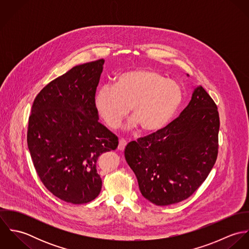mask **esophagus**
<instances>
[{
	"mask_svg": "<svg viewBox=\"0 0 249 249\" xmlns=\"http://www.w3.org/2000/svg\"><path fill=\"white\" fill-rule=\"evenodd\" d=\"M126 143H127V142H126L124 139H120L119 145H118V149H119V150H124V147H125V145H126Z\"/></svg>",
	"mask_w": 249,
	"mask_h": 249,
	"instance_id": "esophagus-1",
	"label": "esophagus"
}]
</instances>
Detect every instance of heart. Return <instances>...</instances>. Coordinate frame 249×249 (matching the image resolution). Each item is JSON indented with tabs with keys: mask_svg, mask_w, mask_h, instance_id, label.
<instances>
[{
	"mask_svg": "<svg viewBox=\"0 0 249 249\" xmlns=\"http://www.w3.org/2000/svg\"><path fill=\"white\" fill-rule=\"evenodd\" d=\"M181 101L182 91L177 82L154 70L137 69L119 74L113 86L99 88L94 96V107L111 128L120 126L130 107L133 117L129 125L140 124L143 131L150 132L169 123Z\"/></svg>",
	"mask_w": 249,
	"mask_h": 249,
	"instance_id": "b5f03b06",
	"label": "heart"
}]
</instances>
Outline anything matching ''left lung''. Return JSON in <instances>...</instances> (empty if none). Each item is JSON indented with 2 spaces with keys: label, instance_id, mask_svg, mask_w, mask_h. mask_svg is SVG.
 Listing matches in <instances>:
<instances>
[{
  "label": "left lung",
  "instance_id": "obj_1",
  "mask_svg": "<svg viewBox=\"0 0 249 249\" xmlns=\"http://www.w3.org/2000/svg\"><path fill=\"white\" fill-rule=\"evenodd\" d=\"M217 107L202 86L176 120L128 142L124 157L142 196L158 206L191 196L213 169L218 149Z\"/></svg>",
  "mask_w": 249,
  "mask_h": 249
}]
</instances>
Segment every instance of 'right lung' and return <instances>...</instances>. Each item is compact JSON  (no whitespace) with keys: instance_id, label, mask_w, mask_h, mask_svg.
<instances>
[{"instance_id":"obj_1","label":"right lung","mask_w":249,"mask_h":249,"mask_svg":"<svg viewBox=\"0 0 249 249\" xmlns=\"http://www.w3.org/2000/svg\"><path fill=\"white\" fill-rule=\"evenodd\" d=\"M104 64L99 59L77 65L51 81L36 96L29 118L27 140L36 173L53 196L71 204L99 196L97 160L119 143L94 107Z\"/></svg>"}]
</instances>
